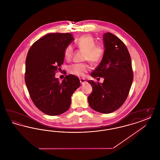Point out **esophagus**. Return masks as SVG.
<instances>
[{
    "label": "esophagus",
    "instance_id": "obj_1",
    "mask_svg": "<svg viewBox=\"0 0 160 160\" xmlns=\"http://www.w3.org/2000/svg\"><path fill=\"white\" fill-rule=\"evenodd\" d=\"M80 83L82 84L85 83L86 82V81L83 78H80Z\"/></svg>",
    "mask_w": 160,
    "mask_h": 160
}]
</instances>
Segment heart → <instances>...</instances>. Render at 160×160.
Segmentation results:
<instances>
[{
    "instance_id": "1",
    "label": "heart",
    "mask_w": 160,
    "mask_h": 160,
    "mask_svg": "<svg viewBox=\"0 0 160 160\" xmlns=\"http://www.w3.org/2000/svg\"><path fill=\"white\" fill-rule=\"evenodd\" d=\"M76 46L80 50L85 52L84 61H89L93 65L99 63L104 57L105 51L103 46L97 44L95 39L91 35L87 34L80 37L77 40ZM73 52L72 46H67L63 52L65 59L71 60ZM89 69V67L86 63H74L68 67L69 72L78 77H83Z\"/></svg>"
}]
</instances>
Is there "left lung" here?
Returning a JSON list of instances; mask_svg holds the SVG:
<instances>
[{
  "label": "left lung",
  "instance_id": "8db88e82",
  "mask_svg": "<svg viewBox=\"0 0 160 160\" xmlns=\"http://www.w3.org/2000/svg\"><path fill=\"white\" fill-rule=\"evenodd\" d=\"M103 39L104 55L91 76L104 80L102 83L88 81L92 91L88 99L92 109L107 114L120 108L127 98L133 71L129 52L122 41L110 32L104 34Z\"/></svg>",
  "mask_w": 160,
  "mask_h": 160
}]
</instances>
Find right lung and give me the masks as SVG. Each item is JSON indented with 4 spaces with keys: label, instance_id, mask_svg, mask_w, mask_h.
Masks as SVG:
<instances>
[{
    "label": "right lung",
    "instance_id": "obj_1",
    "mask_svg": "<svg viewBox=\"0 0 160 160\" xmlns=\"http://www.w3.org/2000/svg\"><path fill=\"white\" fill-rule=\"evenodd\" d=\"M74 38L71 33H49L35 41L26 56L25 83L35 106L45 114L56 116L68 110L79 78L66 76L61 82L54 75L61 69L64 50Z\"/></svg>",
    "mask_w": 160,
    "mask_h": 160
}]
</instances>
